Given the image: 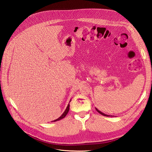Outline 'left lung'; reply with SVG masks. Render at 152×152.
I'll list each match as a JSON object with an SVG mask.
<instances>
[{
  "instance_id": "obj_1",
  "label": "left lung",
  "mask_w": 152,
  "mask_h": 152,
  "mask_svg": "<svg viewBox=\"0 0 152 152\" xmlns=\"http://www.w3.org/2000/svg\"><path fill=\"white\" fill-rule=\"evenodd\" d=\"M96 108V111H97L98 113H99L100 114H102V115H104V116H106V117H110V115H107V114H105V113H103V112H102L101 111H99V110H98V109H97L96 108ZM112 116V115H111Z\"/></svg>"
}]
</instances>
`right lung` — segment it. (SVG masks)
Wrapping results in <instances>:
<instances>
[{"instance_id": "right-lung-1", "label": "right lung", "mask_w": 152, "mask_h": 152, "mask_svg": "<svg viewBox=\"0 0 152 152\" xmlns=\"http://www.w3.org/2000/svg\"><path fill=\"white\" fill-rule=\"evenodd\" d=\"M71 102V99H70V102ZM69 110H70V104H68V106H67V107H66V110H65V112H63V113L58 118H57V119H56V120H54V121H53L54 122H56V121H59V120H61V119H62V118H63L64 117H65L66 115H67V113H68V112H69Z\"/></svg>"}]
</instances>
